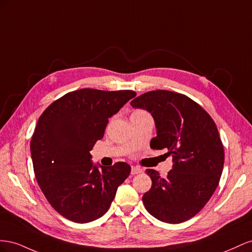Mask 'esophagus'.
Segmentation results:
<instances>
[{
	"mask_svg": "<svg viewBox=\"0 0 252 252\" xmlns=\"http://www.w3.org/2000/svg\"><path fill=\"white\" fill-rule=\"evenodd\" d=\"M142 172V169L138 168V167H132V170H131V174L132 175H136V174H139Z\"/></svg>",
	"mask_w": 252,
	"mask_h": 252,
	"instance_id": "34e87169",
	"label": "esophagus"
}]
</instances>
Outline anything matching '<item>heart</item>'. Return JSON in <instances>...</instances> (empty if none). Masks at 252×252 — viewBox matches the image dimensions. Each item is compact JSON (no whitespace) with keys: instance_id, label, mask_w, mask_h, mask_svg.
<instances>
[{"instance_id":"obj_1","label":"heart","mask_w":252,"mask_h":252,"mask_svg":"<svg viewBox=\"0 0 252 252\" xmlns=\"http://www.w3.org/2000/svg\"><path fill=\"white\" fill-rule=\"evenodd\" d=\"M145 112H142V111H135L132 115H138V114H143Z\"/></svg>"}]
</instances>
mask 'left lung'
Instances as JSON below:
<instances>
[{"mask_svg": "<svg viewBox=\"0 0 252 252\" xmlns=\"http://www.w3.org/2000/svg\"><path fill=\"white\" fill-rule=\"evenodd\" d=\"M131 105L152 115L156 137L150 147L166 149L173 162L166 178L147 169L152 187L143 194V205L155 219L169 224L193 218L213 195L224 167L217 126L202 106L174 92L151 91Z\"/></svg>", "mask_w": 252, "mask_h": 252, "instance_id": "8db88e82", "label": "left lung"}]
</instances>
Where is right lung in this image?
I'll list each match as a JSON object with an SVG mask.
<instances>
[{
	"instance_id": "right-lung-1",
	"label": "right lung",
	"mask_w": 252,
	"mask_h": 252,
	"mask_svg": "<svg viewBox=\"0 0 252 252\" xmlns=\"http://www.w3.org/2000/svg\"><path fill=\"white\" fill-rule=\"evenodd\" d=\"M135 96L133 91L82 89L56 100L40 116L31 141L33 171L62 217L79 224L101 218L130 175V164L102 167L93 162L91 151L109 118Z\"/></svg>"
}]
</instances>
